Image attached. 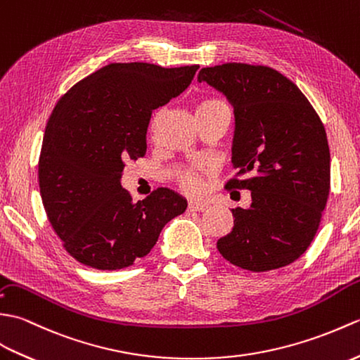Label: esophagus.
<instances>
[{"instance_id": "34e87169", "label": "esophagus", "mask_w": 360, "mask_h": 360, "mask_svg": "<svg viewBox=\"0 0 360 360\" xmlns=\"http://www.w3.org/2000/svg\"><path fill=\"white\" fill-rule=\"evenodd\" d=\"M189 211H198V212H203L206 211L207 207H210V205L205 203V202H191L189 203Z\"/></svg>"}]
</instances>
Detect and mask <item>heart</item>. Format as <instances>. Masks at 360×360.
<instances>
[{"label": "heart", "instance_id": "1", "mask_svg": "<svg viewBox=\"0 0 360 360\" xmlns=\"http://www.w3.org/2000/svg\"><path fill=\"white\" fill-rule=\"evenodd\" d=\"M221 105H225V103L217 100V98H207V100H203V101L200 103V105L197 106V110H198V109H206V108L221 106ZM160 118H162V112H157V114L154 115V118H153V123H150V127H153V129H155V126L158 124ZM181 185H183V188H185V189L188 191V193H191V194H197L198 191H200V188H202L200 179H198L195 174H188V175H185V177H183V180H181Z\"/></svg>", "mask_w": 360, "mask_h": 360}]
</instances>
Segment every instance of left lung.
<instances>
[{"instance_id":"obj_1","label":"left lung","mask_w":360,"mask_h":360,"mask_svg":"<svg viewBox=\"0 0 360 360\" xmlns=\"http://www.w3.org/2000/svg\"><path fill=\"white\" fill-rule=\"evenodd\" d=\"M198 83L234 108L233 162L226 189H250V207L233 210L234 228L217 250L233 265L263 273L307 251L330 194L325 127L291 79L266 66L226 63L203 68Z\"/></svg>"}]
</instances>
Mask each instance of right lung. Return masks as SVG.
Here are the masks:
<instances>
[{"label":"right lung","instance_id":"1","mask_svg":"<svg viewBox=\"0 0 360 360\" xmlns=\"http://www.w3.org/2000/svg\"><path fill=\"white\" fill-rule=\"evenodd\" d=\"M197 69L112 63L53 108L38 162L39 193L53 231L83 265L131 266L186 211V198L167 188L132 202L122 175L126 162L146 154L153 110L185 91Z\"/></svg>","mask_w":360,"mask_h":360}]
</instances>
